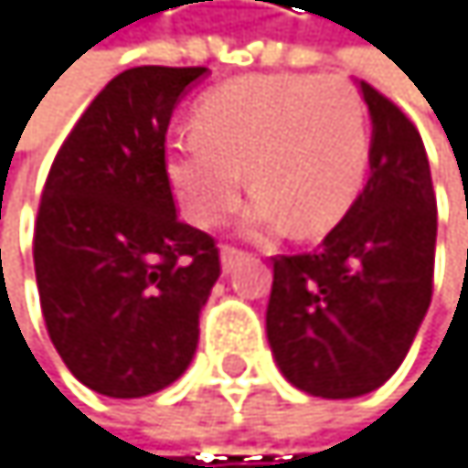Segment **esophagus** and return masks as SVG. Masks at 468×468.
<instances>
[{
	"label": "esophagus",
	"mask_w": 468,
	"mask_h": 468,
	"mask_svg": "<svg viewBox=\"0 0 468 468\" xmlns=\"http://www.w3.org/2000/svg\"><path fill=\"white\" fill-rule=\"evenodd\" d=\"M244 255H247V252L239 250V247H229V244L221 247V269H224V271H232V269L239 266V261H241Z\"/></svg>",
	"instance_id": "1"
}]
</instances>
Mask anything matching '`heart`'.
Wrapping results in <instances>:
<instances>
[{
  "label": "heart",
  "instance_id": "obj_1",
  "mask_svg": "<svg viewBox=\"0 0 468 468\" xmlns=\"http://www.w3.org/2000/svg\"><path fill=\"white\" fill-rule=\"evenodd\" d=\"M197 130L172 141L165 175L183 210L202 227L239 205L247 173L258 188L244 213L250 232L291 221L299 236L330 229L369 169V119L341 77L258 74L210 90Z\"/></svg>",
  "mask_w": 468,
  "mask_h": 468
}]
</instances>
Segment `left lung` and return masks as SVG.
<instances>
[{
    "instance_id": "left-lung-1",
    "label": "left lung",
    "mask_w": 468,
    "mask_h": 468,
    "mask_svg": "<svg viewBox=\"0 0 468 468\" xmlns=\"http://www.w3.org/2000/svg\"><path fill=\"white\" fill-rule=\"evenodd\" d=\"M375 135L369 180L314 252L274 255L266 333L280 372L314 397L380 388L430 308L436 191L413 122L360 82Z\"/></svg>"
}]
</instances>
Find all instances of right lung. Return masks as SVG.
<instances>
[{"label": "right lung", "mask_w": 468, "mask_h": 468, "mask_svg": "<svg viewBox=\"0 0 468 468\" xmlns=\"http://www.w3.org/2000/svg\"><path fill=\"white\" fill-rule=\"evenodd\" d=\"M205 71L138 66L113 77L44 183L32 236L41 314L69 372L96 394H154L197 352L221 261L213 236L177 218L165 133Z\"/></svg>", "instance_id": "1"}]
</instances>
